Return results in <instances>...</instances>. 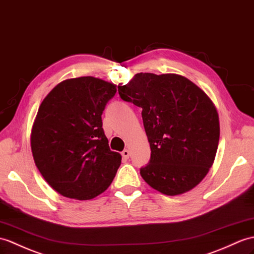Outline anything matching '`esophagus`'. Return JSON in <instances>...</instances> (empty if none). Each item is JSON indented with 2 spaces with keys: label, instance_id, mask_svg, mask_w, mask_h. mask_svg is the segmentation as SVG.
<instances>
[{
  "label": "esophagus",
  "instance_id": "obj_1",
  "mask_svg": "<svg viewBox=\"0 0 254 254\" xmlns=\"http://www.w3.org/2000/svg\"><path fill=\"white\" fill-rule=\"evenodd\" d=\"M121 155H122L123 159H126V160H127V159L129 158V151L127 149H125V150L121 152Z\"/></svg>",
  "mask_w": 254,
  "mask_h": 254
}]
</instances>
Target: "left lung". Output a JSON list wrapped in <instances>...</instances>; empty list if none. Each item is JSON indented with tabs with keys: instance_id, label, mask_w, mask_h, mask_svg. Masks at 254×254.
Segmentation results:
<instances>
[{
	"instance_id": "1",
	"label": "left lung",
	"mask_w": 254,
	"mask_h": 254,
	"mask_svg": "<svg viewBox=\"0 0 254 254\" xmlns=\"http://www.w3.org/2000/svg\"><path fill=\"white\" fill-rule=\"evenodd\" d=\"M120 97L141 109L150 160L140 175L154 190L176 196L192 190L213 164L219 115L201 88L185 76L140 72L118 86Z\"/></svg>"
}]
</instances>
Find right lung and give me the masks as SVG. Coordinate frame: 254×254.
I'll list each match as a JSON object with an SVG mask.
<instances>
[{
    "mask_svg": "<svg viewBox=\"0 0 254 254\" xmlns=\"http://www.w3.org/2000/svg\"><path fill=\"white\" fill-rule=\"evenodd\" d=\"M116 86L94 76L68 79L40 105L31 132L33 159L64 197L93 199L115 179L121 155L109 148L102 115Z\"/></svg>",
    "mask_w": 254,
    "mask_h": 254,
    "instance_id": "1",
    "label": "right lung"
}]
</instances>
